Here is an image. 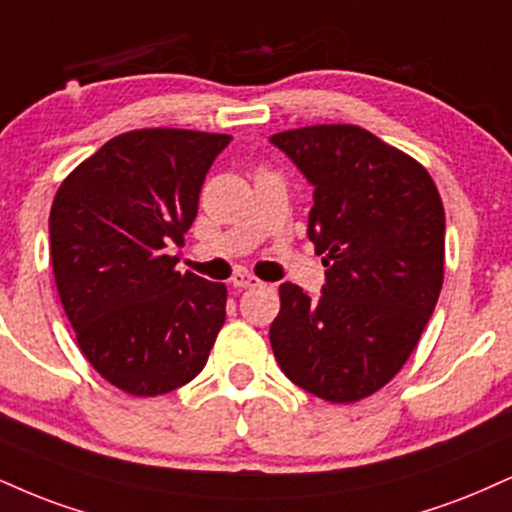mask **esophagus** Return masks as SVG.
Instances as JSON below:
<instances>
[{
	"mask_svg": "<svg viewBox=\"0 0 512 512\" xmlns=\"http://www.w3.org/2000/svg\"><path fill=\"white\" fill-rule=\"evenodd\" d=\"M233 288H238V291H243V288H252V286H260V279H255V276L248 274V272H236L233 274Z\"/></svg>",
	"mask_w": 512,
	"mask_h": 512,
	"instance_id": "34e87169",
	"label": "esophagus"
}]
</instances>
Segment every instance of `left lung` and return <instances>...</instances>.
I'll list each match as a JSON object with an SVG mask.
<instances>
[{"label":"left lung","mask_w":512,"mask_h":512,"mask_svg":"<svg viewBox=\"0 0 512 512\" xmlns=\"http://www.w3.org/2000/svg\"><path fill=\"white\" fill-rule=\"evenodd\" d=\"M269 140L315 188L307 236L326 267L319 298L281 283L274 357L307 393L355 403L396 377L432 317L446 248L441 195L420 162L360 126Z\"/></svg>","instance_id":"8db88e82"}]
</instances>
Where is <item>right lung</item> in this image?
<instances>
[{"label":"right lung","mask_w":512,"mask_h":512,"mask_svg":"<svg viewBox=\"0 0 512 512\" xmlns=\"http://www.w3.org/2000/svg\"><path fill=\"white\" fill-rule=\"evenodd\" d=\"M231 135L140 128L64 178L49 212L52 269L78 348L116 389L162 396L205 367L226 286L176 272L200 188Z\"/></svg>","instance_id":"add662e5"}]
</instances>
